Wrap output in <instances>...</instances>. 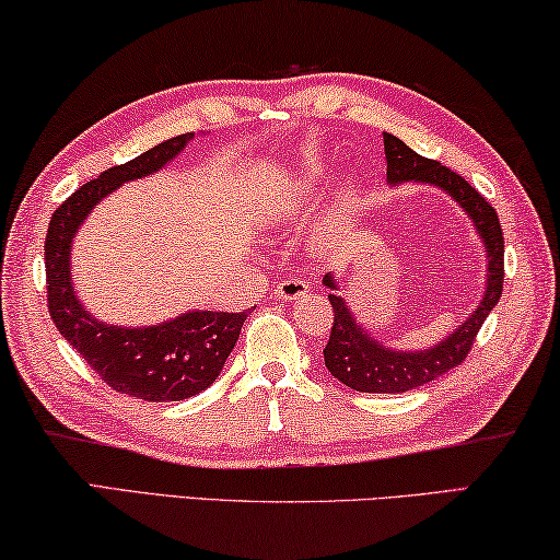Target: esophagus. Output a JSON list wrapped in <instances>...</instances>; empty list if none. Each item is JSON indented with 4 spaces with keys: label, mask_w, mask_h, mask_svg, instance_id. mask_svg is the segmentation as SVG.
I'll return each instance as SVG.
<instances>
[{
    "label": "esophagus",
    "mask_w": 560,
    "mask_h": 560,
    "mask_svg": "<svg viewBox=\"0 0 560 560\" xmlns=\"http://www.w3.org/2000/svg\"><path fill=\"white\" fill-rule=\"evenodd\" d=\"M308 294V281L304 277H289L273 287V296L279 301H294Z\"/></svg>",
    "instance_id": "1"
}]
</instances>
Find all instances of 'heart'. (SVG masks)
<instances>
[{
	"label": "heart",
	"instance_id": "heart-1",
	"mask_svg": "<svg viewBox=\"0 0 560 560\" xmlns=\"http://www.w3.org/2000/svg\"><path fill=\"white\" fill-rule=\"evenodd\" d=\"M312 176H318V172H312ZM306 186H308V182H304V184L299 186L296 197H301V194H304ZM289 203H291V197H283V199L277 203V207L283 209V207H289ZM351 207H353V191H351V189H341V191H339V211H341V214H346V211H349Z\"/></svg>",
	"mask_w": 560,
	"mask_h": 560
}]
</instances>
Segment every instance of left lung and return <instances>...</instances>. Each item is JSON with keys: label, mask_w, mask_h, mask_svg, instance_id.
Masks as SVG:
<instances>
[{"label": "left lung", "mask_w": 560, "mask_h": 560, "mask_svg": "<svg viewBox=\"0 0 560 560\" xmlns=\"http://www.w3.org/2000/svg\"><path fill=\"white\" fill-rule=\"evenodd\" d=\"M384 152H386V179L392 184L401 182H425L441 186L448 191L466 214L474 219V226L481 234L486 252H488V273H486V294L478 304L476 312L460 324L446 341L425 351H392L381 346L376 339L363 331L353 322V316L341 296L334 291L328 294L334 308L331 336L324 349L326 369L331 371L334 378H339L353 392L363 394H406L411 388H419L429 381L448 374L451 369L460 366L466 361L468 351L476 341L478 331L486 322V316L499 304L503 291V232L499 214L491 203L481 197L464 176L451 172L433 159H425L408 149L401 139L394 135H384ZM324 283L328 289H336L331 273H326Z\"/></svg>", "instance_id": "obj_1"}]
</instances>
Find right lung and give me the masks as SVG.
Segmentation results:
<instances>
[{"mask_svg": "<svg viewBox=\"0 0 560 560\" xmlns=\"http://www.w3.org/2000/svg\"><path fill=\"white\" fill-rule=\"evenodd\" d=\"M194 139L191 131L166 139L127 164L112 166L59 203L44 242L49 316L69 346L114 392L144 401H184L214 384L236 346L248 312H189L147 328H117L89 316L74 296L69 246L89 211L131 179L159 172Z\"/></svg>", "mask_w": 560, "mask_h": 560, "instance_id": "obj_1", "label": "right lung"}]
</instances>
